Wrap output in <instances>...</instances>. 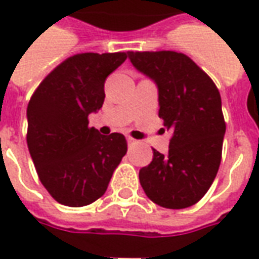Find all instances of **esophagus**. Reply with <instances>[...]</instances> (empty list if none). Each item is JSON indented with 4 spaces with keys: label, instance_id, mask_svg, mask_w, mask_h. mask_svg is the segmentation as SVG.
<instances>
[{
    "label": "esophagus",
    "instance_id": "34e87169",
    "mask_svg": "<svg viewBox=\"0 0 259 259\" xmlns=\"http://www.w3.org/2000/svg\"><path fill=\"white\" fill-rule=\"evenodd\" d=\"M127 143H129V144H135V143H137V140H135V139H133V137H127Z\"/></svg>",
    "mask_w": 259,
    "mask_h": 259
}]
</instances>
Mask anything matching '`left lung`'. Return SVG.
<instances>
[{
	"instance_id": "8db88e82",
	"label": "left lung",
	"mask_w": 259,
	"mask_h": 259,
	"mask_svg": "<svg viewBox=\"0 0 259 259\" xmlns=\"http://www.w3.org/2000/svg\"><path fill=\"white\" fill-rule=\"evenodd\" d=\"M130 62L158 85L159 118L172 130L169 152L154 150L139 178L147 197L169 209L197 204L209 190L222 159L226 123L219 90L187 55L129 51Z\"/></svg>"
}]
</instances>
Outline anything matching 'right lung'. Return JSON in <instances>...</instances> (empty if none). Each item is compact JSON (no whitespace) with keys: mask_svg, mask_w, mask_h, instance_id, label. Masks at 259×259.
<instances>
[{"mask_svg":"<svg viewBox=\"0 0 259 259\" xmlns=\"http://www.w3.org/2000/svg\"><path fill=\"white\" fill-rule=\"evenodd\" d=\"M127 53L69 57L46 76L27 105V147L38 179L54 200L84 206L107 191L127 151L123 135L89 126L104 104V83Z\"/></svg>","mask_w":259,"mask_h":259,"instance_id":"obj_1","label":"right lung"}]
</instances>
